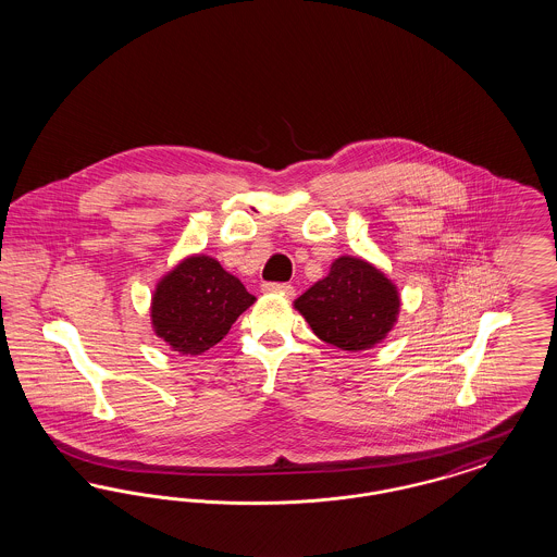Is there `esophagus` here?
Listing matches in <instances>:
<instances>
[{"label":"esophagus","mask_w":557,"mask_h":557,"mask_svg":"<svg viewBox=\"0 0 557 557\" xmlns=\"http://www.w3.org/2000/svg\"><path fill=\"white\" fill-rule=\"evenodd\" d=\"M263 292H271V294H284V296H294V288L290 284H263Z\"/></svg>","instance_id":"1"}]
</instances>
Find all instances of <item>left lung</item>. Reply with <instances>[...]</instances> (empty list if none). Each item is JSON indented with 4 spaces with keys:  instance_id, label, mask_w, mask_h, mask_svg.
<instances>
[{
    "instance_id": "obj_1",
    "label": "left lung",
    "mask_w": 557,
    "mask_h": 557,
    "mask_svg": "<svg viewBox=\"0 0 557 557\" xmlns=\"http://www.w3.org/2000/svg\"><path fill=\"white\" fill-rule=\"evenodd\" d=\"M294 307L323 343L357 352L386 338L400 300L382 271L363 259L341 257L327 277L298 296Z\"/></svg>"
}]
</instances>
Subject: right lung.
Returning a JSON list of instances; mask_svg holds the SVG:
<instances>
[{"label": "right lung", "instance_id": "obj_1", "mask_svg": "<svg viewBox=\"0 0 557 557\" xmlns=\"http://www.w3.org/2000/svg\"><path fill=\"white\" fill-rule=\"evenodd\" d=\"M255 300L214 259L189 257L162 277L152 298V325L173 350L200 355L221 343Z\"/></svg>", "mask_w": 557, "mask_h": 557}]
</instances>
